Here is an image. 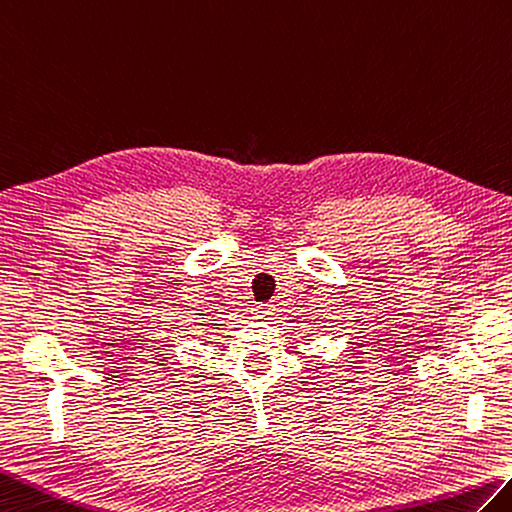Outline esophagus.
Instances as JSON below:
<instances>
[{
  "label": "esophagus",
  "mask_w": 512,
  "mask_h": 512,
  "mask_svg": "<svg viewBox=\"0 0 512 512\" xmlns=\"http://www.w3.org/2000/svg\"><path fill=\"white\" fill-rule=\"evenodd\" d=\"M254 313H256L254 317H258V320H271V315H274V306H271V304H260Z\"/></svg>",
  "instance_id": "obj_1"
}]
</instances>
